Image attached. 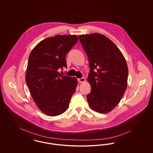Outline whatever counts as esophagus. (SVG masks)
Instances as JSON below:
<instances>
[{
    "label": "esophagus",
    "instance_id": "1",
    "mask_svg": "<svg viewBox=\"0 0 153 153\" xmlns=\"http://www.w3.org/2000/svg\"><path fill=\"white\" fill-rule=\"evenodd\" d=\"M85 81V80L84 78H81V79H78V81H79L80 83L84 82Z\"/></svg>",
    "mask_w": 153,
    "mask_h": 153
}]
</instances>
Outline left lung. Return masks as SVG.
Listing matches in <instances>:
<instances>
[{"mask_svg":"<svg viewBox=\"0 0 153 153\" xmlns=\"http://www.w3.org/2000/svg\"><path fill=\"white\" fill-rule=\"evenodd\" d=\"M87 55L91 91L87 96L91 109L105 114L120 102L127 87L128 66L123 54L107 36L92 33L79 36Z\"/></svg>","mask_w":153,"mask_h":153,"instance_id":"obj_1","label":"left lung"}]
</instances>
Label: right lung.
Returning <instances> with one entry per match:
<instances>
[{
  "mask_svg": "<svg viewBox=\"0 0 153 153\" xmlns=\"http://www.w3.org/2000/svg\"><path fill=\"white\" fill-rule=\"evenodd\" d=\"M77 41L75 35L47 38L30 54L26 82L37 107L46 115L57 116L69 107L77 80L58 71L66 68V55Z\"/></svg>",
  "mask_w": 153,
  "mask_h": 153,
  "instance_id": "1",
  "label": "right lung"
}]
</instances>
